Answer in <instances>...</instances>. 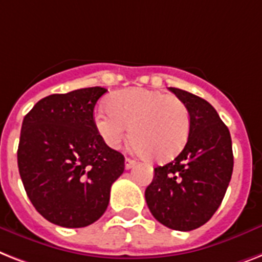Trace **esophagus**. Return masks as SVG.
<instances>
[{
	"label": "esophagus",
	"instance_id": "34e87169",
	"mask_svg": "<svg viewBox=\"0 0 262 262\" xmlns=\"http://www.w3.org/2000/svg\"><path fill=\"white\" fill-rule=\"evenodd\" d=\"M136 164H137V161L132 160V159H129V157L125 159V169H130V168L135 167Z\"/></svg>",
	"mask_w": 262,
	"mask_h": 262
}]
</instances>
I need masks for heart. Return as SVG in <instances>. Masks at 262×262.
I'll return each instance as SVG.
<instances>
[{"label":"heart","mask_w":262,"mask_h":262,"mask_svg":"<svg viewBox=\"0 0 262 262\" xmlns=\"http://www.w3.org/2000/svg\"><path fill=\"white\" fill-rule=\"evenodd\" d=\"M107 105L95 112L98 133L118 148L130 130L133 148L157 163L172 160L187 144L190 110L175 95L148 89H126L110 95Z\"/></svg>","instance_id":"b5f03b06"}]
</instances>
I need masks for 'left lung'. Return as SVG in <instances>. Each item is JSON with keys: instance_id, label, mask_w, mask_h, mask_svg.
Listing matches in <instances>:
<instances>
[{"instance_id": "8db88e82", "label": "left lung", "mask_w": 262, "mask_h": 262, "mask_svg": "<svg viewBox=\"0 0 262 262\" xmlns=\"http://www.w3.org/2000/svg\"><path fill=\"white\" fill-rule=\"evenodd\" d=\"M169 90L190 110V136L175 160L155 168L145 201L164 226L190 231L205 225L222 203L234 165L231 137L207 101L175 87Z\"/></svg>"}]
</instances>
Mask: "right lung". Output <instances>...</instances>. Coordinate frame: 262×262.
<instances>
[{"instance_id":"1","label":"right lung","mask_w":262,"mask_h":262,"mask_svg":"<svg viewBox=\"0 0 262 262\" xmlns=\"http://www.w3.org/2000/svg\"><path fill=\"white\" fill-rule=\"evenodd\" d=\"M103 87L40 99L24 117L17 164L33 207L63 227H84L103 215L125 157L106 145L94 121Z\"/></svg>"}]
</instances>
